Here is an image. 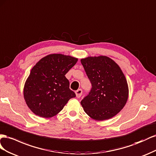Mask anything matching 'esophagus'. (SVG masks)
<instances>
[{
    "mask_svg": "<svg viewBox=\"0 0 156 156\" xmlns=\"http://www.w3.org/2000/svg\"><path fill=\"white\" fill-rule=\"evenodd\" d=\"M75 93H76V97L80 98L82 95V90H81V89H78V90L75 91Z\"/></svg>",
    "mask_w": 156,
    "mask_h": 156,
    "instance_id": "obj_1",
    "label": "esophagus"
}]
</instances>
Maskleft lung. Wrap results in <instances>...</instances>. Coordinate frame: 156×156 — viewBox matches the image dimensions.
Instances as JSON below:
<instances>
[{"label": "left lung", "instance_id": "1", "mask_svg": "<svg viewBox=\"0 0 156 156\" xmlns=\"http://www.w3.org/2000/svg\"><path fill=\"white\" fill-rule=\"evenodd\" d=\"M91 89L81 101L85 112L98 121L114 116L128 99V86L119 66L106 56L81 59Z\"/></svg>", "mask_w": 156, "mask_h": 156}]
</instances>
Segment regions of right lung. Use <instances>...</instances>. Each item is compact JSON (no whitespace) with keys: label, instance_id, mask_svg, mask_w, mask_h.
Segmentation results:
<instances>
[{"label":"right lung","instance_id":"obj_1","mask_svg":"<svg viewBox=\"0 0 156 156\" xmlns=\"http://www.w3.org/2000/svg\"><path fill=\"white\" fill-rule=\"evenodd\" d=\"M77 61L70 56L51 54L33 66L25 82L23 94L34 114L42 118L52 117L62 110L70 99L76 97L65 76Z\"/></svg>","mask_w":156,"mask_h":156}]
</instances>
